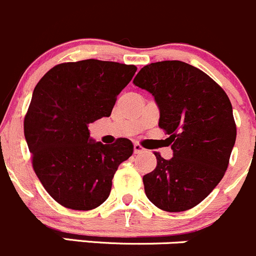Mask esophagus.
Segmentation results:
<instances>
[{
    "instance_id": "1",
    "label": "esophagus",
    "mask_w": 256,
    "mask_h": 256,
    "mask_svg": "<svg viewBox=\"0 0 256 256\" xmlns=\"http://www.w3.org/2000/svg\"><path fill=\"white\" fill-rule=\"evenodd\" d=\"M145 151V148L140 145V144H134V152L135 154H141Z\"/></svg>"
}]
</instances>
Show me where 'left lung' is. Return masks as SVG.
<instances>
[{
	"mask_svg": "<svg viewBox=\"0 0 256 256\" xmlns=\"http://www.w3.org/2000/svg\"><path fill=\"white\" fill-rule=\"evenodd\" d=\"M134 85L152 94L158 128L168 135L174 156H156L142 178L145 194L164 212H180L202 202L220 182L236 138L232 106L210 76L182 61L146 65Z\"/></svg>",
	"mask_w": 256,
	"mask_h": 256,
	"instance_id": "1",
	"label": "left lung"
}]
</instances>
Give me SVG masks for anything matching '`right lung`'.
I'll use <instances>...</instances> for the list:
<instances>
[{"mask_svg":"<svg viewBox=\"0 0 256 256\" xmlns=\"http://www.w3.org/2000/svg\"><path fill=\"white\" fill-rule=\"evenodd\" d=\"M138 68L112 61L58 64L34 90L24 121L32 168L50 196L72 210H92L108 198L118 165L134 152L130 140L90 138L88 125L111 115Z\"/></svg>","mask_w":256,"mask_h":256,"instance_id":"1","label":"right lung"}]
</instances>
